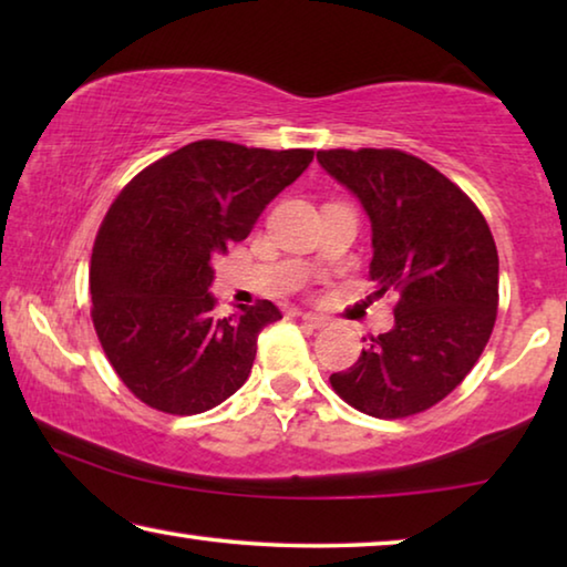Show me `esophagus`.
I'll use <instances>...</instances> for the list:
<instances>
[{"instance_id": "34e87169", "label": "esophagus", "mask_w": 567, "mask_h": 567, "mask_svg": "<svg viewBox=\"0 0 567 567\" xmlns=\"http://www.w3.org/2000/svg\"><path fill=\"white\" fill-rule=\"evenodd\" d=\"M300 318L307 328H312V330H320L328 324V318H322V315H315V312H305V315H300Z\"/></svg>"}]
</instances>
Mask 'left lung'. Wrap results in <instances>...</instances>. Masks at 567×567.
<instances>
[{
	"instance_id": "left-lung-1",
	"label": "left lung",
	"mask_w": 567,
	"mask_h": 567,
	"mask_svg": "<svg viewBox=\"0 0 567 567\" xmlns=\"http://www.w3.org/2000/svg\"><path fill=\"white\" fill-rule=\"evenodd\" d=\"M372 227L370 277L395 292V328L332 372L348 405L372 417L433 408L473 370L497 312V249L485 217L435 167L400 150L318 152Z\"/></svg>"
}]
</instances>
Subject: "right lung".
Returning <instances> with one entry per match:
<instances>
[{"label":"right lung","instance_id":"add662e5","mask_svg":"<svg viewBox=\"0 0 567 567\" xmlns=\"http://www.w3.org/2000/svg\"><path fill=\"white\" fill-rule=\"evenodd\" d=\"M312 150L199 140L142 169L94 239L92 322L120 380L145 405L197 415L245 385L270 300L217 318L213 260L310 167Z\"/></svg>","mask_w":567,"mask_h":567}]
</instances>
